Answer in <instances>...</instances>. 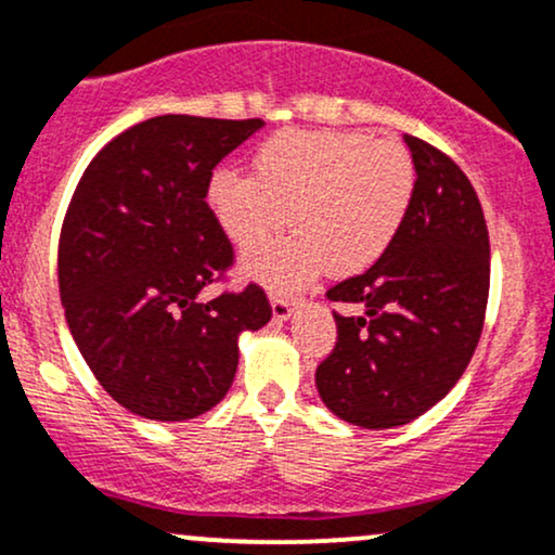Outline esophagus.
<instances>
[{
	"instance_id": "esophagus-1",
	"label": "esophagus",
	"mask_w": 555,
	"mask_h": 555,
	"mask_svg": "<svg viewBox=\"0 0 555 555\" xmlns=\"http://www.w3.org/2000/svg\"><path fill=\"white\" fill-rule=\"evenodd\" d=\"M271 310H273V320H286L292 315V302L286 297H273Z\"/></svg>"
}]
</instances>
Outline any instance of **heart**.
<instances>
[{"instance_id":"heart-1","label":"heart","mask_w":555,"mask_h":555,"mask_svg":"<svg viewBox=\"0 0 555 555\" xmlns=\"http://www.w3.org/2000/svg\"><path fill=\"white\" fill-rule=\"evenodd\" d=\"M256 178L222 168L209 204L237 248L276 235L292 211L289 237L245 256V273L271 292H295L328 266L353 276L385 256L416 196L411 150L364 131L284 129L256 150Z\"/></svg>"}]
</instances>
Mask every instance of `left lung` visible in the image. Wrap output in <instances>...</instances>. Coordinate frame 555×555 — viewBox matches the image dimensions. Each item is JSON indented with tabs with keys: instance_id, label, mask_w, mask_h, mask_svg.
I'll use <instances>...</instances> for the list:
<instances>
[{
	"instance_id": "1",
	"label": "left lung",
	"mask_w": 555,
	"mask_h": 555,
	"mask_svg": "<svg viewBox=\"0 0 555 555\" xmlns=\"http://www.w3.org/2000/svg\"><path fill=\"white\" fill-rule=\"evenodd\" d=\"M418 183L403 230L372 269L325 292L338 341L318 364L320 398L344 422L392 429L439 403L463 377L486 320L489 227L468 176L405 133Z\"/></svg>"
}]
</instances>
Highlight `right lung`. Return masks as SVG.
I'll list each match as a JSON object with an SVG mask.
<instances>
[{
  "instance_id": "add662e5",
  "label": "right lung",
  "mask_w": 555,
  "mask_h": 555,
  "mask_svg": "<svg viewBox=\"0 0 555 555\" xmlns=\"http://www.w3.org/2000/svg\"><path fill=\"white\" fill-rule=\"evenodd\" d=\"M260 118L155 116L92 157L59 237V292L77 349L105 392L152 422L219 403L237 372V336L271 320L256 282H227L235 248L206 204L214 168Z\"/></svg>"
}]
</instances>
